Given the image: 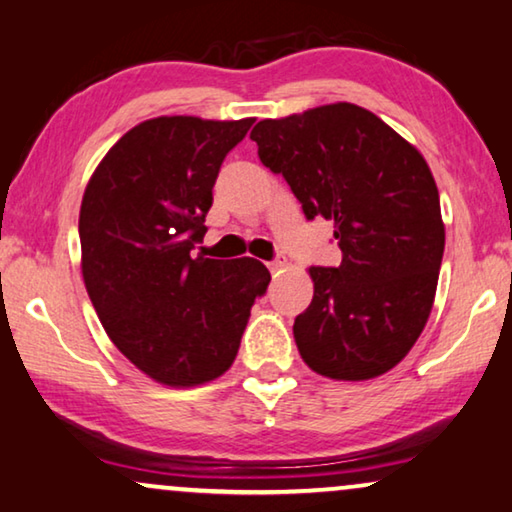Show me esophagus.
I'll use <instances>...</instances> for the list:
<instances>
[{
    "label": "esophagus",
    "instance_id": "34e87169",
    "mask_svg": "<svg viewBox=\"0 0 512 512\" xmlns=\"http://www.w3.org/2000/svg\"><path fill=\"white\" fill-rule=\"evenodd\" d=\"M283 260H274V262H269L267 264V267H269V271H271V274H276V271H281L283 269Z\"/></svg>",
    "mask_w": 512,
    "mask_h": 512
}]
</instances>
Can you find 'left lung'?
Segmentation results:
<instances>
[{"label": "left lung", "instance_id": "1", "mask_svg": "<svg viewBox=\"0 0 512 512\" xmlns=\"http://www.w3.org/2000/svg\"><path fill=\"white\" fill-rule=\"evenodd\" d=\"M260 161L283 175L306 220H335L339 267H311L313 299L292 325L313 372L379 377L431 316L445 224L431 168L377 114L323 105L252 128Z\"/></svg>", "mask_w": 512, "mask_h": 512}]
</instances>
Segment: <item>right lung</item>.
Returning a JSON list of instances; mask_svg holds the SVG:
<instances>
[{
    "instance_id": "right-lung-1",
    "label": "right lung",
    "mask_w": 512,
    "mask_h": 512,
    "mask_svg": "<svg viewBox=\"0 0 512 512\" xmlns=\"http://www.w3.org/2000/svg\"><path fill=\"white\" fill-rule=\"evenodd\" d=\"M255 119L142 121L95 168L79 213L81 271L114 346L166 386L213 381L234 363L262 262L208 260L213 185Z\"/></svg>"
}]
</instances>
